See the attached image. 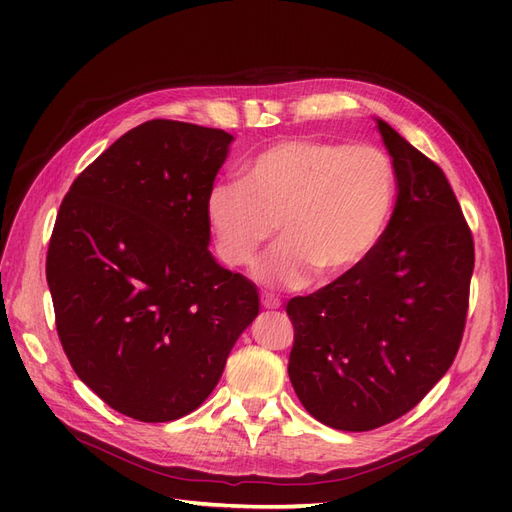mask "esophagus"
<instances>
[{"label":"esophagus","mask_w":512,"mask_h":512,"mask_svg":"<svg viewBox=\"0 0 512 512\" xmlns=\"http://www.w3.org/2000/svg\"><path fill=\"white\" fill-rule=\"evenodd\" d=\"M260 303H262V307H265V309H277V307L282 305V303H280V299L271 297V294H262V297H260Z\"/></svg>","instance_id":"obj_1"}]
</instances>
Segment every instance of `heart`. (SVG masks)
Segmentation results:
<instances>
[{"mask_svg":"<svg viewBox=\"0 0 512 512\" xmlns=\"http://www.w3.org/2000/svg\"><path fill=\"white\" fill-rule=\"evenodd\" d=\"M397 173L376 145L290 138L260 151L243 183H215L207 220L228 267L252 265L277 232L284 243L256 269L273 288H301L312 277L348 275L389 228Z\"/></svg>","mask_w":512,"mask_h":512,"instance_id":"1","label":"heart"}]
</instances>
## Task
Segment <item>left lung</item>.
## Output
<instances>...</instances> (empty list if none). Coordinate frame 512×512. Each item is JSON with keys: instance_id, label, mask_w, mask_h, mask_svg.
<instances>
[{"instance_id": "left-lung-1", "label": "left lung", "mask_w": 512, "mask_h": 512, "mask_svg": "<svg viewBox=\"0 0 512 512\" xmlns=\"http://www.w3.org/2000/svg\"><path fill=\"white\" fill-rule=\"evenodd\" d=\"M378 130L399 190L389 228L361 267L286 305L294 393L342 431L393 423L446 374L474 271L472 232L442 168L386 121Z\"/></svg>"}]
</instances>
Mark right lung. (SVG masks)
Instances as JSON below:
<instances>
[{
    "label": "right lung",
    "mask_w": 512,
    "mask_h": 512,
    "mask_svg": "<svg viewBox=\"0 0 512 512\" xmlns=\"http://www.w3.org/2000/svg\"><path fill=\"white\" fill-rule=\"evenodd\" d=\"M232 136L151 119L74 179L46 254L59 342L104 404L143 423L194 412L258 290L209 252L207 194Z\"/></svg>",
    "instance_id": "right-lung-1"
}]
</instances>
